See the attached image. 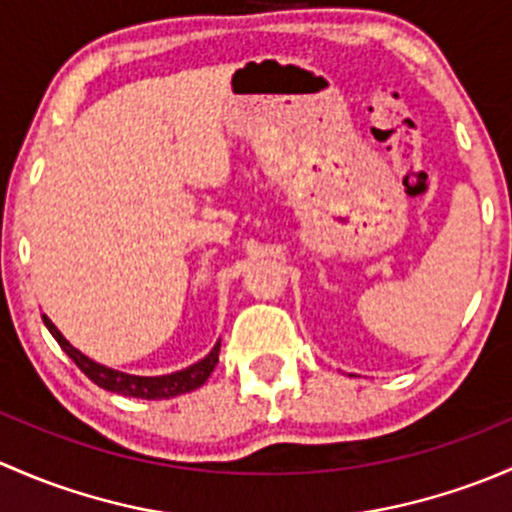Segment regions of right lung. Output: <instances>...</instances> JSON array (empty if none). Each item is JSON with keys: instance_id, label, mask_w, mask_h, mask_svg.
Listing matches in <instances>:
<instances>
[{"instance_id": "1", "label": "right lung", "mask_w": 512, "mask_h": 512, "mask_svg": "<svg viewBox=\"0 0 512 512\" xmlns=\"http://www.w3.org/2000/svg\"><path fill=\"white\" fill-rule=\"evenodd\" d=\"M44 325L49 328V333L56 337V342L61 345V350L66 352V355L71 357L73 362H76L78 370L86 374L91 382H96L98 387L108 389V392L123 394V397L170 399V397H177V394H187V392H192V389L202 387V384L207 382L209 374L214 372V367H217V362H219L221 342L214 345V350L209 352L204 360L194 362V365H189L187 370L162 374V377H138V374L110 370V367L93 362L91 357H86L81 350H76V347H73L71 342H68L66 337L59 333V328H56V325L51 323L46 315H44Z\"/></svg>"}]
</instances>
